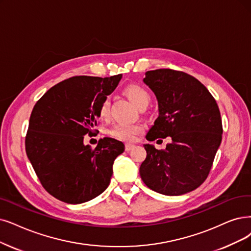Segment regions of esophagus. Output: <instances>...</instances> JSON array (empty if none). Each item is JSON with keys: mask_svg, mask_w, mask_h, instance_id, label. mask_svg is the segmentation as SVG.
<instances>
[{"mask_svg": "<svg viewBox=\"0 0 251 251\" xmlns=\"http://www.w3.org/2000/svg\"><path fill=\"white\" fill-rule=\"evenodd\" d=\"M134 147H135L134 144H129V143L126 144V151H129V150H132Z\"/></svg>", "mask_w": 251, "mask_h": 251, "instance_id": "1", "label": "esophagus"}]
</instances>
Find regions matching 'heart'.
<instances>
[{
    "label": "heart",
    "mask_w": 251,
    "mask_h": 251,
    "mask_svg": "<svg viewBox=\"0 0 251 251\" xmlns=\"http://www.w3.org/2000/svg\"><path fill=\"white\" fill-rule=\"evenodd\" d=\"M126 96L139 108L144 109L150 100V96L145 88L140 85H128L125 89ZM98 114L101 119H107L110 114V100L104 98L98 108ZM143 126L140 124H117L110 128L109 134L112 137L126 142H133L139 135L143 133Z\"/></svg>",
    "instance_id": "b5f03b06"
}]
</instances>
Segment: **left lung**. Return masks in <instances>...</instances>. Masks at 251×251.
Segmentation results:
<instances>
[{
	"mask_svg": "<svg viewBox=\"0 0 251 251\" xmlns=\"http://www.w3.org/2000/svg\"><path fill=\"white\" fill-rule=\"evenodd\" d=\"M143 81L156 96L159 111L146 139L170 137L171 143L160 150L144 145L147 155L140 176L150 189L166 196L192 192L208 177L222 143L217 103L204 84L181 71L153 70Z\"/></svg>",
	"mask_w": 251,
	"mask_h": 251,
	"instance_id": "1",
	"label": "left lung"
}]
</instances>
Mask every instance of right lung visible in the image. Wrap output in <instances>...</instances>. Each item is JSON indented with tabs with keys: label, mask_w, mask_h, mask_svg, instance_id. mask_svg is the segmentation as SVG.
Returning a JSON list of instances; mask_svg holds the SVG:
<instances>
[{
	"label": "right lung",
	"mask_w": 251,
	"mask_h": 251,
	"mask_svg": "<svg viewBox=\"0 0 251 251\" xmlns=\"http://www.w3.org/2000/svg\"><path fill=\"white\" fill-rule=\"evenodd\" d=\"M74 76L52 86L35 104L25 136V151L42 186L59 201L80 204L108 187L114 159L125 151L105 137L96 148L83 144L98 132V108L122 79Z\"/></svg>",
	"instance_id": "1"
}]
</instances>
